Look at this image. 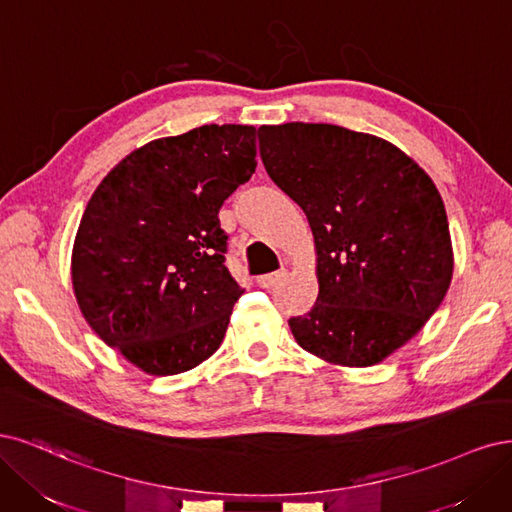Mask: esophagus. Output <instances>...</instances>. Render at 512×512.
Instances as JSON below:
<instances>
[{"label":"esophagus","mask_w":512,"mask_h":512,"mask_svg":"<svg viewBox=\"0 0 512 512\" xmlns=\"http://www.w3.org/2000/svg\"><path fill=\"white\" fill-rule=\"evenodd\" d=\"M283 276H285V270H276V272H270V274H261V276H257V285L263 287V289H270V287H274Z\"/></svg>","instance_id":"34e87169"}]
</instances>
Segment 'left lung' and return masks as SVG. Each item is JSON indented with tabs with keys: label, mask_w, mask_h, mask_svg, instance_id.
<instances>
[{
	"label": "left lung",
	"mask_w": 512,
	"mask_h": 512,
	"mask_svg": "<svg viewBox=\"0 0 512 512\" xmlns=\"http://www.w3.org/2000/svg\"><path fill=\"white\" fill-rule=\"evenodd\" d=\"M266 172L298 204L317 249V302L289 319L304 351L366 368L427 323L453 276L442 197L398 146L327 123L263 125Z\"/></svg>",
	"instance_id": "1"
}]
</instances>
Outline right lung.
Instances as JSON below:
<instances>
[{"instance_id":"add662e5","label":"right lung","mask_w":512,"mask_h":512,"mask_svg":"<svg viewBox=\"0 0 512 512\" xmlns=\"http://www.w3.org/2000/svg\"><path fill=\"white\" fill-rule=\"evenodd\" d=\"M255 127L202 125L129 153L82 214L72 285L82 317L146 374L200 366L244 289L225 266L223 202L257 168Z\"/></svg>"}]
</instances>
